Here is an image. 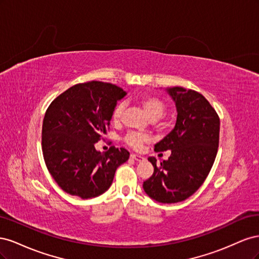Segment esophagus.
Here are the masks:
<instances>
[{
  "instance_id": "34e87169",
  "label": "esophagus",
  "mask_w": 259,
  "mask_h": 259,
  "mask_svg": "<svg viewBox=\"0 0 259 259\" xmlns=\"http://www.w3.org/2000/svg\"><path fill=\"white\" fill-rule=\"evenodd\" d=\"M131 158L134 159L135 161H143V160H145L144 156L139 155V154H135V153H132V154H131Z\"/></svg>"
}]
</instances>
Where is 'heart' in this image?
Segmentation results:
<instances>
[{"mask_svg":"<svg viewBox=\"0 0 259 259\" xmlns=\"http://www.w3.org/2000/svg\"><path fill=\"white\" fill-rule=\"evenodd\" d=\"M140 104H142L146 112L152 120L159 119V117H161L166 111L165 101L158 96L147 95L142 98ZM122 112H123V105L122 104L116 105L112 112V121L115 124L120 123ZM124 142L132 148L139 149L144 144L149 142V136L138 132H128L127 134L124 136Z\"/></svg>","mask_w":259,"mask_h":259,"instance_id":"1","label":"heart"}]
</instances>
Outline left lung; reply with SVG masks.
I'll return each mask as SVG.
<instances>
[{"mask_svg":"<svg viewBox=\"0 0 259 259\" xmlns=\"http://www.w3.org/2000/svg\"><path fill=\"white\" fill-rule=\"evenodd\" d=\"M177 109L174 130L154 146V151L170 150L166 161L156 164L144 182V190L161 203L182 202L197 191L213 166L219 144V116L207 99L195 91L168 89Z\"/></svg>","mask_w":259,"mask_h":259,"instance_id":"obj_1","label":"left lung"}]
</instances>
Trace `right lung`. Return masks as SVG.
Instances as JSON below:
<instances>
[{
	"label": "right lung",
	"instance_id": "right-lung-1",
	"mask_svg": "<svg viewBox=\"0 0 259 259\" xmlns=\"http://www.w3.org/2000/svg\"><path fill=\"white\" fill-rule=\"evenodd\" d=\"M111 83L76 84L55 98L42 126L44 161L62 190L82 199L95 198L111 186L116 168L130 152L114 146L101 153L96 143L110 128L116 101L125 96Z\"/></svg>",
	"mask_w": 259,
	"mask_h": 259
}]
</instances>
